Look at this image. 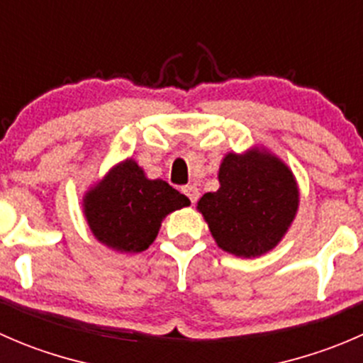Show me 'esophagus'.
Wrapping results in <instances>:
<instances>
[{
  "instance_id": "esophagus-1",
  "label": "esophagus",
  "mask_w": 363,
  "mask_h": 363,
  "mask_svg": "<svg viewBox=\"0 0 363 363\" xmlns=\"http://www.w3.org/2000/svg\"><path fill=\"white\" fill-rule=\"evenodd\" d=\"M182 193H184L186 196H188L189 199V202L191 203H195L196 200H199V196H200V191H199V188H196V186H186V188H182Z\"/></svg>"
}]
</instances>
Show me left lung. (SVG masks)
<instances>
[{
	"instance_id": "1",
	"label": "left lung",
	"mask_w": 363,
	"mask_h": 363,
	"mask_svg": "<svg viewBox=\"0 0 363 363\" xmlns=\"http://www.w3.org/2000/svg\"><path fill=\"white\" fill-rule=\"evenodd\" d=\"M219 189L196 203L219 250L239 258L272 251L294 223L300 191L291 168L267 147L228 152L218 170Z\"/></svg>"
}]
</instances>
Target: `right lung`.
<instances>
[{"mask_svg": "<svg viewBox=\"0 0 363 363\" xmlns=\"http://www.w3.org/2000/svg\"><path fill=\"white\" fill-rule=\"evenodd\" d=\"M188 196L163 179H149L133 158L113 164L82 196L91 233L117 252L145 251L170 212L188 207Z\"/></svg>", "mask_w": 363, "mask_h": 363, "instance_id": "right-lung-1", "label": "right lung"}]
</instances>
